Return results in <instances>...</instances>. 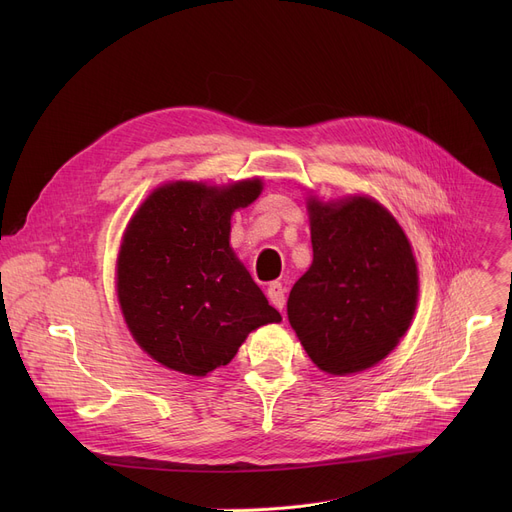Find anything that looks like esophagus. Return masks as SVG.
<instances>
[{"mask_svg":"<svg viewBox=\"0 0 512 512\" xmlns=\"http://www.w3.org/2000/svg\"><path fill=\"white\" fill-rule=\"evenodd\" d=\"M267 299H270V303L276 307V309H284L286 305V288L282 282H272L270 286H267Z\"/></svg>","mask_w":512,"mask_h":512,"instance_id":"34e87169","label":"esophagus"}]
</instances>
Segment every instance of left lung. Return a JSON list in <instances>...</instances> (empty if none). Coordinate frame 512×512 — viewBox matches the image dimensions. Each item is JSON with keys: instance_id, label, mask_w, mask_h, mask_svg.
<instances>
[{"instance_id": "obj_1", "label": "left lung", "mask_w": 512, "mask_h": 512, "mask_svg": "<svg viewBox=\"0 0 512 512\" xmlns=\"http://www.w3.org/2000/svg\"><path fill=\"white\" fill-rule=\"evenodd\" d=\"M313 263L288 297L311 361L346 375L382 361L417 305V265L392 215L367 197L309 205Z\"/></svg>"}]
</instances>
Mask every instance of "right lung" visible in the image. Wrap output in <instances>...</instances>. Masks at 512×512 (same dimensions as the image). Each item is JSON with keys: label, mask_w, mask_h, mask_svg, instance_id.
I'll use <instances>...</instances> for the list:
<instances>
[{"label": "right lung", "mask_w": 512, "mask_h": 512, "mask_svg": "<svg viewBox=\"0 0 512 512\" xmlns=\"http://www.w3.org/2000/svg\"><path fill=\"white\" fill-rule=\"evenodd\" d=\"M259 180L157 188L130 220L118 257L126 324L155 361L188 375L228 365L247 334L280 321L232 249L230 218Z\"/></svg>", "instance_id": "1"}]
</instances>
